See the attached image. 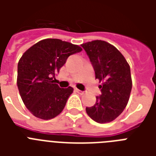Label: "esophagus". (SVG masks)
Listing matches in <instances>:
<instances>
[{
  "instance_id": "1",
  "label": "esophagus",
  "mask_w": 156,
  "mask_h": 156,
  "mask_svg": "<svg viewBox=\"0 0 156 156\" xmlns=\"http://www.w3.org/2000/svg\"><path fill=\"white\" fill-rule=\"evenodd\" d=\"M75 90H76V91H77V92L78 93V94H80V95H83V93H84V92H83V90H78V88H75Z\"/></svg>"
}]
</instances>
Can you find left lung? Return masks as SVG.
<instances>
[{
    "label": "left lung",
    "instance_id": "left-lung-1",
    "mask_svg": "<svg viewBox=\"0 0 156 156\" xmlns=\"http://www.w3.org/2000/svg\"><path fill=\"white\" fill-rule=\"evenodd\" d=\"M90 58L95 78L101 85V95L86 112L93 121L108 123L118 117L126 107L132 89L129 65L116 47L104 40H93L81 44Z\"/></svg>",
    "mask_w": 156,
    "mask_h": 156
}]
</instances>
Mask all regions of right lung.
I'll list each match as a JSON object with an SVG mask.
<instances>
[{"mask_svg":"<svg viewBox=\"0 0 156 156\" xmlns=\"http://www.w3.org/2000/svg\"><path fill=\"white\" fill-rule=\"evenodd\" d=\"M82 48L58 39H45L28 48L18 64L19 94L27 108L43 120H50L63 111L73 88H61L55 75L72 54Z\"/></svg>","mask_w":156,"mask_h":156,"instance_id":"1","label":"right lung"}]
</instances>
